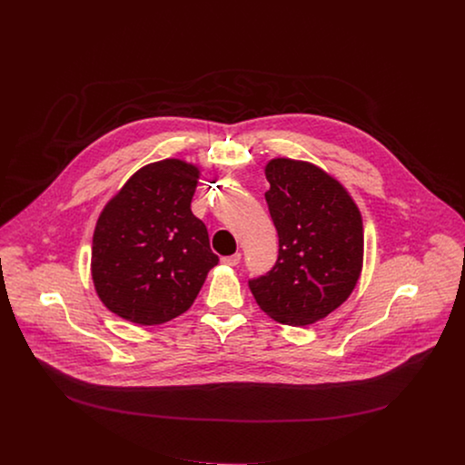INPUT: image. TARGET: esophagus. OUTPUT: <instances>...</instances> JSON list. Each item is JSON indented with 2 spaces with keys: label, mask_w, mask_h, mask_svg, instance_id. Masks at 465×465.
I'll return each instance as SVG.
<instances>
[{
  "label": "esophagus",
  "mask_w": 465,
  "mask_h": 465,
  "mask_svg": "<svg viewBox=\"0 0 465 465\" xmlns=\"http://www.w3.org/2000/svg\"><path fill=\"white\" fill-rule=\"evenodd\" d=\"M241 258H242V254H241V252H235V254H232V256H223V258H221V262H223L224 265L235 267V265H239V263H241Z\"/></svg>",
  "instance_id": "34e87169"
}]
</instances>
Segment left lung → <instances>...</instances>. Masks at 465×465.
<instances>
[{
  "instance_id": "1",
  "label": "left lung",
  "mask_w": 465,
  "mask_h": 465,
  "mask_svg": "<svg viewBox=\"0 0 465 465\" xmlns=\"http://www.w3.org/2000/svg\"><path fill=\"white\" fill-rule=\"evenodd\" d=\"M265 175L279 254L269 272L249 279V290L275 322L303 327L351 295L361 271V216L348 192L314 164L277 158Z\"/></svg>"
}]
</instances>
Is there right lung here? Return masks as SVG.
Instances as JSON below:
<instances>
[{
	"label": "right lung",
	"instance_id": "add662e5",
	"mask_svg": "<svg viewBox=\"0 0 465 465\" xmlns=\"http://www.w3.org/2000/svg\"><path fill=\"white\" fill-rule=\"evenodd\" d=\"M198 168L181 160L134 173L100 214L91 273L100 301L138 325H160L192 307L218 265L205 224L192 213Z\"/></svg>",
	"mask_w": 465,
	"mask_h": 465
}]
</instances>
